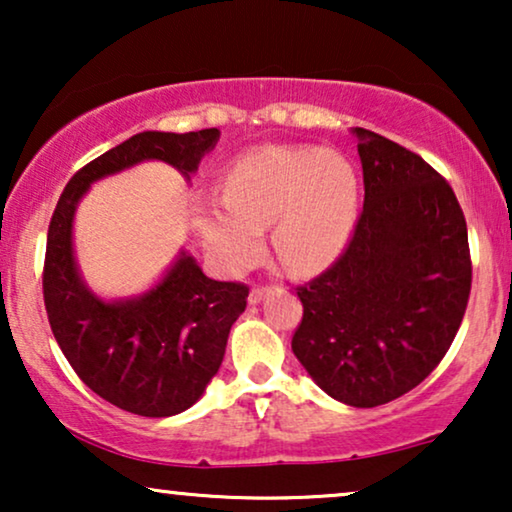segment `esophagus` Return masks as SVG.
<instances>
[{
	"label": "esophagus",
	"instance_id": "obj_1",
	"mask_svg": "<svg viewBox=\"0 0 512 512\" xmlns=\"http://www.w3.org/2000/svg\"><path fill=\"white\" fill-rule=\"evenodd\" d=\"M265 286H254V289H251V293H249V303L251 305H256V303H261L263 300V296H265Z\"/></svg>",
	"mask_w": 512,
	"mask_h": 512
}]
</instances>
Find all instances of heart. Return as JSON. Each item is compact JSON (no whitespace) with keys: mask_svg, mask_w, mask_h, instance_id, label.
Wrapping results in <instances>:
<instances>
[{"mask_svg":"<svg viewBox=\"0 0 512 512\" xmlns=\"http://www.w3.org/2000/svg\"><path fill=\"white\" fill-rule=\"evenodd\" d=\"M359 207V181L347 158L319 146H263L235 160L223 195H198L195 228L228 272L249 270L272 226V251L296 272L331 263L345 247Z\"/></svg>","mask_w":512,"mask_h":512,"instance_id":"obj_1","label":"heart"}]
</instances>
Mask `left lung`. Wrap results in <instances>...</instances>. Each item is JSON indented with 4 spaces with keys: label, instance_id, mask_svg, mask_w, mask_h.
I'll return each instance as SVG.
<instances>
[{
    "label": "left lung",
    "instance_id": "8db88e82",
    "mask_svg": "<svg viewBox=\"0 0 512 512\" xmlns=\"http://www.w3.org/2000/svg\"><path fill=\"white\" fill-rule=\"evenodd\" d=\"M363 209L331 268L298 286L291 349L335 401L375 408L443 361L471 296L468 230L452 186L417 153L354 128Z\"/></svg>",
    "mask_w": 512,
    "mask_h": 512
}]
</instances>
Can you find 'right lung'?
Returning <instances> with one entry per match:
<instances>
[{
  "label": "right lung",
  "instance_id": "right-lung-1",
  "mask_svg": "<svg viewBox=\"0 0 512 512\" xmlns=\"http://www.w3.org/2000/svg\"><path fill=\"white\" fill-rule=\"evenodd\" d=\"M216 142V128L184 135L139 132L69 179L48 226L44 303L51 331L83 384L132 415L172 417L198 401L221 366L230 326L247 307L249 286L209 279L181 251L149 293L104 303L76 270V205L93 181L142 160H165L188 177Z\"/></svg>",
  "mask_w": 512,
  "mask_h": 512
}]
</instances>
